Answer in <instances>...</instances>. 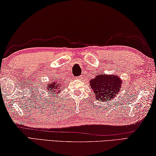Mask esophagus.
Returning a JSON list of instances; mask_svg holds the SVG:
<instances>
[{
	"label": "esophagus",
	"mask_w": 156,
	"mask_h": 156,
	"mask_svg": "<svg viewBox=\"0 0 156 156\" xmlns=\"http://www.w3.org/2000/svg\"><path fill=\"white\" fill-rule=\"evenodd\" d=\"M76 79H77V80H81V79H82V76H79V77H76Z\"/></svg>",
	"instance_id": "esophagus-1"
}]
</instances>
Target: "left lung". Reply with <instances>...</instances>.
Here are the masks:
<instances>
[{
	"instance_id": "1",
	"label": "left lung",
	"mask_w": 156,
	"mask_h": 156,
	"mask_svg": "<svg viewBox=\"0 0 156 156\" xmlns=\"http://www.w3.org/2000/svg\"><path fill=\"white\" fill-rule=\"evenodd\" d=\"M122 80L113 74L101 73L90 81V86L93 91L95 99L102 102L113 99L120 93L122 88Z\"/></svg>"
}]
</instances>
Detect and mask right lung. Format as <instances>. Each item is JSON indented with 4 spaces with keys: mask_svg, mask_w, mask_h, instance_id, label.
<instances>
[{
    "mask_svg": "<svg viewBox=\"0 0 156 156\" xmlns=\"http://www.w3.org/2000/svg\"><path fill=\"white\" fill-rule=\"evenodd\" d=\"M52 81L48 82L46 84V90H47L49 93H51L52 96H54L55 97L57 95H58L61 90H62V86L63 83L62 81L58 80H51Z\"/></svg>",
    "mask_w": 156,
    "mask_h": 156,
    "instance_id": "add662e5",
    "label": "right lung"
}]
</instances>
